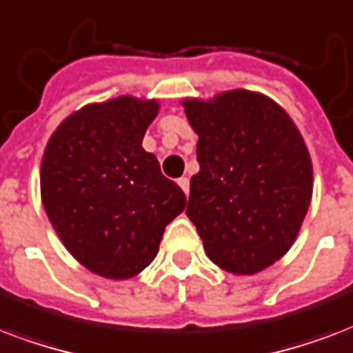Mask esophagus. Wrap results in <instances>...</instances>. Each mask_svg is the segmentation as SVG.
Masks as SVG:
<instances>
[{
	"mask_svg": "<svg viewBox=\"0 0 353 353\" xmlns=\"http://www.w3.org/2000/svg\"><path fill=\"white\" fill-rule=\"evenodd\" d=\"M176 182H179V185H180V188H182V191H184V193H188V191H190V180L185 179V176L179 179V180H176Z\"/></svg>",
	"mask_w": 353,
	"mask_h": 353,
	"instance_id": "34e87169",
	"label": "esophagus"
}]
</instances>
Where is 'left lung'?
Returning a JSON list of instances; mask_svg holds the SVG:
<instances>
[{"label": "left lung", "mask_w": 353, "mask_h": 353, "mask_svg": "<svg viewBox=\"0 0 353 353\" xmlns=\"http://www.w3.org/2000/svg\"><path fill=\"white\" fill-rule=\"evenodd\" d=\"M199 134L185 214L208 258L232 274H256L288 252L313 193L302 134L278 103L232 90L182 101Z\"/></svg>", "instance_id": "left-lung-1"}]
</instances>
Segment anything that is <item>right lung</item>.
<instances>
[{
	"label": "right lung",
	"mask_w": 353,
	"mask_h": 353,
	"mask_svg": "<svg viewBox=\"0 0 353 353\" xmlns=\"http://www.w3.org/2000/svg\"><path fill=\"white\" fill-rule=\"evenodd\" d=\"M158 101L119 95L73 112L51 134L40 191L51 225L86 269L127 280L157 258L185 195L141 147Z\"/></svg>",
	"instance_id": "add662e5"
}]
</instances>
